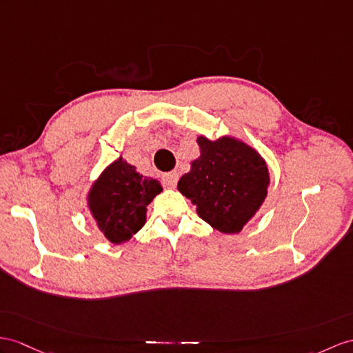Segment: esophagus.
<instances>
[{"label": "esophagus", "instance_id": "obj_1", "mask_svg": "<svg viewBox=\"0 0 353 353\" xmlns=\"http://www.w3.org/2000/svg\"><path fill=\"white\" fill-rule=\"evenodd\" d=\"M179 179L178 172H169V174L163 175V183H165L168 187H175Z\"/></svg>", "mask_w": 353, "mask_h": 353}]
</instances>
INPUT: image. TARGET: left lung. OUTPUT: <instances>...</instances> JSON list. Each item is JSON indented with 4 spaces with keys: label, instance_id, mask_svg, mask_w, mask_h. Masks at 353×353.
Instances as JSON below:
<instances>
[{
    "label": "left lung",
    "instance_id": "obj_1",
    "mask_svg": "<svg viewBox=\"0 0 353 353\" xmlns=\"http://www.w3.org/2000/svg\"><path fill=\"white\" fill-rule=\"evenodd\" d=\"M201 157L178 181L199 217L223 234H238L266 197L270 174L263 159L234 137H197Z\"/></svg>",
    "mask_w": 353,
    "mask_h": 353
}]
</instances>
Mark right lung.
I'll list each match as a JSON object with an SVG mask.
<instances>
[{
	"label": "right lung",
	"instance_id": "right-lung-1",
	"mask_svg": "<svg viewBox=\"0 0 353 353\" xmlns=\"http://www.w3.org/2000/svg\"><path fill=\"white\" fill-rule=\"evenodd\" d=\"M163 190L159 181L137 174L121 157L109 165L92 184L90 210L110 243L130 239L147 220V206Z\"/></svg>",
	"mask_w": 353,
	"mask_h": 353
}]
</instances>
